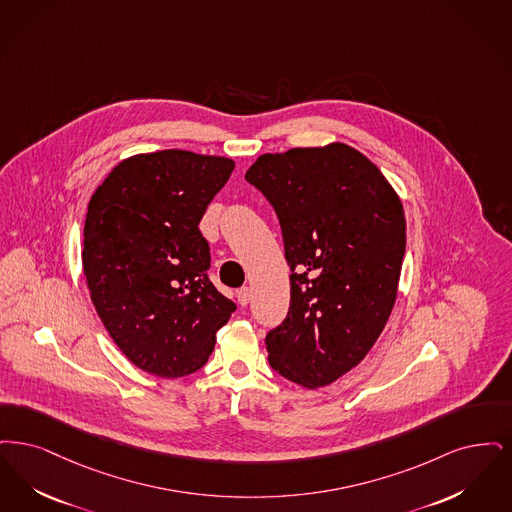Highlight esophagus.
<instances>
[{"instance_id":"1","label":"esophagus","mask_w":512,"mask_h":512,"mask_svg":"<svg viewBox=\"0 0 512 512\" xmlns=\"http://www.w3.org/2000/svg\"><path fill=\"white\" fill-rule=\"evenodd\" d=\"M237 300H239L241 306H248V302H250V289L243 287V289L237 290Z\"/></svg>"}]
</instances>
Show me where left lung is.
Listing matches in <instances>:
<instances>
[{
	"label": "left lung",
	"mask_w": 512,
	"mask_h": 512,
	"mask_svg": "<svg viewBox=\"0 0 512 512\" xmlns=\"http://www.w3.org/2000/svg\"><path fill=\"white\" fill-rule=\"evenodd\" d=\"M273 206L290 267V306L266 336L281 377L319 388L367 356L396 302L405 254L403 206L356 149H290L246 172Z\"/></svg>",
	"instance_id": "8db88e82"
}]
</instances>
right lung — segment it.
I'll list each match as a JSON object with an SVG mask.
<instances>
[{"mask_svg": "<svg viewBox=\"0 0 512 512\" xmlns=\"http://www.w3.org/2000/svg\"><path fill=\"white\" fill-rule=\"evenodd\" d=\"M233 168L178 149L132 156L89 200L82 264L91 302L124 356L156 377L199 371L237 310L208 279L199 229Z\"/></svg>", "mask_w": 512, "mask_h": 512, "instance_id": "right-lung-1", "label": "right lung"}]
</instances>
